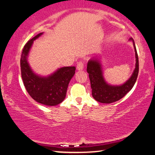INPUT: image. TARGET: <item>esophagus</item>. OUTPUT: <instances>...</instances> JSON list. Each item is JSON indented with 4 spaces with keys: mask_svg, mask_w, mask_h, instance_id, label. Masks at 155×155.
<instances>
[{
    "mask_svg": "<svg viewBox=\"0 0 155 155\" xmlns=\"http://www.w3.org/2000/svg\"><path fill=\"white\" fill-rule=\"evenodd\" d=\"M84 63L83 61H79V62L77 63L76 68H77L78 70H82L84 68Z\"/></svg>",
    "mask_w": 155,
    "mask_h": 155,
    "instance_id": "1",
    "label": "esophagus"
}]
</instances>
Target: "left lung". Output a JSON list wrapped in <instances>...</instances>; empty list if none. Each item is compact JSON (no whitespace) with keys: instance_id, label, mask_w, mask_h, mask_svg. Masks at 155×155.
<instances>
[{"instance_id":"obj_1","label":"left lung","mask_w":155,"mask_h":155,"mask_svg":"<svg viewBox=\"0 0 155 155\" xmlns=\"http://www.w3.org/2000/svg\"><path fill=\"white\" fill-rule=\"evenodd\" d=\"M131 40H133L131 38ZM134 41V40H133ZM136 54V68L129 79L121 86L107 84L102 76V68L98 60L89 61L87 63V73L90 80L92 94L94 100L102 103H112L120 100L133 88L139 74V58L134 42Z\"/></svg>"}]
</instances>
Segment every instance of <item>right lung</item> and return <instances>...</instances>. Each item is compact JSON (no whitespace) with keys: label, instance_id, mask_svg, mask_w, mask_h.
Here are the masks:
<instances>
[{"label":"right lung","instance_id":"right-lung-1","mask_svg":"<svg viewBox=\"0 0 155 155\" xmlns=\"http://www.w3.org/2000/svg\"><path fill=\"white\" fill-rule=\"evenodd\" d=\"M42 33L29 40L22 50L20 60L21 78L29 94L42 105L54 106L63 101L70 80L75 74V66L63 67L48 77H40L31 71L27 57L33 41Z\"/></svg>","mask_w":155,"mask_h":155}]
</instances>
